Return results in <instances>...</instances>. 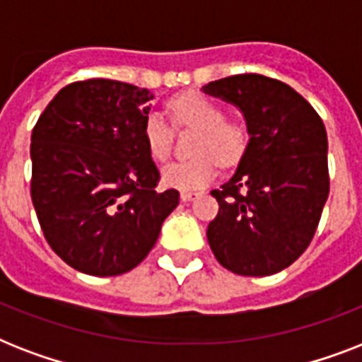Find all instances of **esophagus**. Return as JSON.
<instances>
[{
    "mask_svg": "<svg viewBox=\"0 0 362 362\" xmlns=\"http://www.w3.org/2000/svg\"><path fill=\"white\" fill-rule=\"evenodd\" d=\"M199 197V193H195V192H182L180 193V199L182 201H193V199H197Z\"/></svg>",
    "mask_w": 362,
    "mask_h": 362,
    "instance_id": "1",
    "label": "esophagus"
}]
</instances>
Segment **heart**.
<instances>
[{
    "label": "heart",
    "instance_id": "b5f03b06",
    "mask_svg": "<svg viewBox=\"0 0 362 362\" xmlns=\"http://www.w3.org/2000/svg\"><path fill=\"white\" fill-rule=\"evenodd\" d=\"M169 109L176 127H192L197 129V135L192 144L193 158L167 163L161 170V178L167 186L184 192L203 189L214 180L216 161L221 167H233L244 158L250 142L247 125L229 120L227 110L214 99L204 93L187 92L176 95ZM142 136L156 161L169 158L175 131L165 116L150 112L142 122Z\"/></svg>",
    "mask_w": 362,
    "mask_h": 362
}]
</instances>
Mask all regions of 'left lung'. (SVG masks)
I'll return each mask as SVG.
<instances>
[{
    "mask_svg": "<svg viewBox=\"0 0 362 362\" xmlns=\"http://www.w3.org/2000/svg\"><path fill=\"white\" fill-rule=\"evenodd\" d=\"M203 90L237 105L250 129L237 173L210 192L220 210L209 244L235 274H276L310 246L329 197L325 125L300 93L270 76H227Z\"/></svg>",
    "mask_w": 362,
    "mask_h": 362,
    "instance_id": "1",
    "label": "left lung"
}]
</instances>
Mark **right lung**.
I'll return each mask as SVG.
<instances>
[{
	"mask_svg": "<svg viewBox=\"0 0 362 362\" xmlns=\"http://www.w3.org/2000/svg\"><path fill=\"white\" fill-rule=\"evenodd\" d=\"M148 90L109 78L62 88L31 133V201L42 235L73 269L129 272L146 257L180 193L159 192L142 136Z\"/></svg>",
	"mask_w": 362,
	"mask_h": 362,
	"instance_id": "obj_1",
	"label": "right lung"
}]
</instances>
